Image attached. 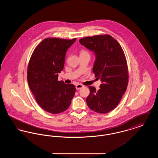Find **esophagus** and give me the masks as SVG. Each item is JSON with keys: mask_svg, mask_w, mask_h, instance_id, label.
Here are the masks:
<instances>
[{"mask_svg": "<svg viewBox=\"0 0 158 158\" xmlns=\"http://www.w3.org/2000/svg\"><path fill=\"white\" fill-rule=\"evenodd\" d=\"M83 87H84V86L82 85H81V84H77V85H76V89L77 90H79V89L82 88Z\"/></svg>", "mask_w": 158, "mask_h": 158, "instance_id": "1", "label": "esophagus"}]
</instances>
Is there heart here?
Listing matches in <instances>:
<instances>
[{
	"mask_svg": "<svg viewBox=\"0 0 158 158\" xmlns=\"http://www.w3.org/2000/svg\"><path fill=\"white\" fill-rule=\"evenodd\" d=\"M85 53H88V52H87L86 51H85V50H82L81 51V53H80V54H85Z\"/></svg>",
	"mask_w": 158,
	"mask_h": 158,
	"instance_id": "b5f03b06",
	"label": "heart"
}]
</instances>
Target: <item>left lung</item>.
<instances>
[{"instance_id":"8db88e82","label":"left lung","mask_w":158,"mask_h":158,"mask_svg":"<svg viewBox=\"0 0 158 158\" xmlns=\"http://www.w3.org/2000/svg\"><path fill=\"white\" fill-rule=\"evenodd\" d=\"M79 43L95 53L93 72L102 82L98 90L89 86L86 103L95 112L109 113L118 105L127 89L128 73L125 54L118 41L108 34L83 38Z\"/></svg>"}]
</instances>
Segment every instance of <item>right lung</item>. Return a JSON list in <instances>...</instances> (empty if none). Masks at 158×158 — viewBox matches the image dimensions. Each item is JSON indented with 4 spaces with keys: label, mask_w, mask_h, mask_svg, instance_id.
Masks as SVG:
<instances>
[{
    "label": "right lung",
    "mask_w": 158,
    "mask_h": 158,
    "mask_svg": "<svg viewBox=\"0 0 158 158\" xmlns=\"http://www.w3.org/2000/svg\"><path fill=\"white\" fill-rule=\"evenodd\" d=\"M76 39L45 38L31 55L27 70L29 87L38 105L48 113L66 111L75 95L74 85L57 79L64 68L66 52Z\"/></svg>",
    "instance_id": "add662e5"
}]
</instances>
